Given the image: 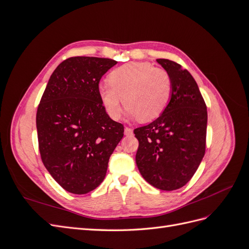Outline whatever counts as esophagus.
Listing matches in <instances>:
<instances>
[{"mask_svg": "<svg viewBox=\"0 0 249 249\" xmlns=\"http://www.w3.org/2000/svg\"><path fill=\"white\" fill-rule=\"evenodd\" d=\"M124 134L126 135V136H130V135L133 134V130L131 129V127L125 126V127H124Z\"/></svg>", "mask_w": 249, "mask_h": 249, "instance_id": "esophagus-1", "label": "esophagus"}]
</instances>
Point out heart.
Masks as SVG:
<instances>
[{
	"label": "heart",
	"mask_w": 249,
	"mask_h": 249,
	"mask_svg": "<svg viewBox=\"0 0 249 249\" xmlns=\"http://www.w3.org/2000/svg\"><path fill=\"white\" fill-rule=\"evenodd\" d=\"M109 83L100 86L101 101L109 116L119 119L122 104L132 117L147 123L167 108L172 83L169 73L149 62H130L113 70Z\"/></svg>",
	"instance_id": "obj_1"
}]
</instances>
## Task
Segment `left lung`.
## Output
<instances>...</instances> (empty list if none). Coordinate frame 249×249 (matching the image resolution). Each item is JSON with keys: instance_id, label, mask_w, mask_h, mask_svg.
Wrapping results in <instances>:
<instances>
[{"instance_id": "8db88e82", "label": "left lung", "mask_w": 249, "mask_h": 249, "mask_svg": "<svg viewBox=\"0 0 249 249\" xmlns=\"http://www.w3.org/2000/svg\"><path fill=\"white\" fill-rule=\"evenodd\" d=\"M171 79L167 108L153 123L134 130L138 169L147 183L172 191L185 186L206 152L208 113L196 82L180 64L157 59Z\"/></svg>"}]
</instances>
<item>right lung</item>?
I'll return each instance as SVG.
<instances>
[{"label":"right lung","mask_w":249,"mask_h":249,"mask_svg":"<svg viewBox=\"0 0 249 249\" xmlns=\"http://www.w3.org/2000/svg\"><path fill=\"white\" fill-rule=\"evenodd\" d=\"M117 62L71 57L52 73L36 113L44 166L64 190L86 194L106 177L124 125L112 120L101 101L99 83Z\"/></svg>","instance_id":"add662e5"}]
</instances>
